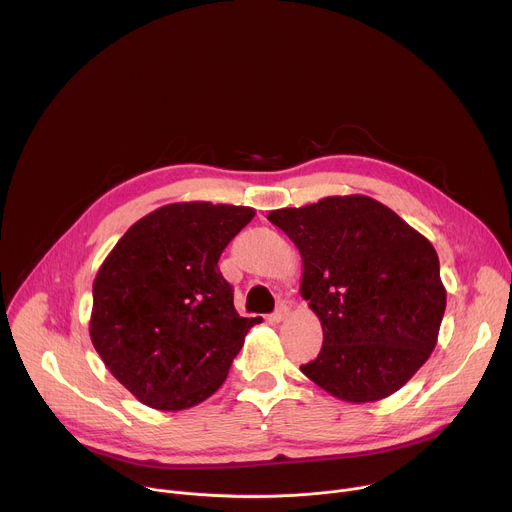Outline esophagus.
<instances>
[{
	"mask_svg": "<svg viewBox=\"0 0 512 512\" xmlns=\"http://www.w3.org/2000/svg\"><path fill=\"white\" fill-rule=\"evenodd\" d=\"M287 314H289V304H287L285 300H281V302L277 304V308H275V312H273V316H271V318H273L275 322H281Z\"/></svg>",
	"mask_w": 512,
	"mask_h": 512,
	"instance_id": "34e87169",
	"label": "esophagus"
}]
</instances>
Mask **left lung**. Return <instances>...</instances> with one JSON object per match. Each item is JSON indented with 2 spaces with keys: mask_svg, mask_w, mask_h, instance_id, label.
Here are the masks:
<instances>
[{
  "mask_svg": "<svg viewBox=\"0 0 512 512\" xmlns=\"http://www.w3.org/2000/svg\"><path fill=\"white\" fill-rule=\"evenodd\" d=\"M302 253V298L322 322L302 373L330 395L379 401L429 358L446 312L433 245L375 198L328 196L267 214Z\"/></svg>",
  "mask_w": 512,
  "mask_h": 512,
  "instance_id": "left-lung-1",
  "label": "left lung"
}]
</instances>
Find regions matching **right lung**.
<instances>
[{
    "mask_svg": "<svg viewBox=\"0 0 512 512\" xmlns=\"http://www.w3.org/2000/svg\"><path fill=\"white\" fill-rule=\"evenodd\" d=\"M249 206L176 202L119 239L93 283L91 340L111 375L143 405L180 411L229 375L251 326L218 269L251 223Z\"/></svg>",
    "mask_w": 512,
    "mask_h": 512,
    "instance_id": "obj_1",
    "label": "right lung"
}]
</instances>
